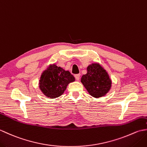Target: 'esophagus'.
I'll use <instances>...</instances> for the list:
<instances>
[{
    "label": "esophagus",
    "mask_w": 147,
    "mask_h": 147,
    "mask_svg": "<svg viewBox=\"0 0 147 147\" xmlns=\"http://www.w3.org/2000/svg\"><path fill=\"white\" fill-rule=\"evenodd\" d=\"M74 77H75V78H76V80L78 81L80 80V74H75V75H74Z\"/></svg>",
    "instance_id": "esophagus-1"
}]
</instances>
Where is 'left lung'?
Returning a JSON list of instances; mask_svg holds the SVG:
<instances>
[{
  "label": "left lung",
  "instance_id": "8db88e82",
  "mask_svg": "<svg viewBox=\"0 0 147 147\" xmlns=\"http://www.w3.org/2000/svg\"><path fill=\"white\" fill-rule=\"evenodd\" d=\"M81 82L90 95L95 98L101 97L107 94L112 84L108 73L98 63L88 65L87 73L82 76Z\"/></svg>",
  "mask_w": 147,
  "mask_h": 147
}]
</instances>
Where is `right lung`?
I'll use <instances>...</instances> for the list:
<instances>
[{
	"mask_svg": "<svg viewBox=\"0 0 147 147\" xmlns=\"http://www.w3.org/2000/svg\"><path fill=\"white\" fill-rule=\"evenodd\" d=\"M74 81L75 78L69 71L52 64L43 72L39 87L46 96L55 98L63 94L68 84Z\"/></svg>",
	"mask_w": 147,
	"mask_h": 147,
	"instance_id": "add662e5",
	"label": "right lung"
}]
</instances>
